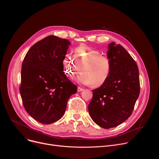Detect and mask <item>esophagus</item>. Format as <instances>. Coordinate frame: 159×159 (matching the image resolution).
<instances>
[{
	"label": "esophagus",
	"mask_w": 159,
	"mask_h": 159,
	"mask_svg": "<svg viewBox=\"0 0 159 159\" xmlns=\"http://www.w3.org/2000/svg\"><path fill=\"white\" fill-rule=\"evenodd\" d=\"M83 90H84V89L80 87H78V88H77V91L78 92H81V91H82Z\"/></svg>",
	"instance_id": "34e87169"
}]
</instances>
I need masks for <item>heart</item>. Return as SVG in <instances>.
I'll use <instances>...</instances> for the list:
<instances>
[{"label":"heart","mask_w":159,"mask_h":159,"mask_svg":"<svg viewBox=\"0 0 159 159\" xmlns=\"http://www.w3.org/2000/svg\"><path fill=\"white\" fill-rule=\"evenodd\" d=\"M74 58L66 55L63 60L64 72L70 79L82 70L78 81L98 87L104 84L110 77L112 63L110 58L95 48L82 45L75 48Z\"/></svg>","instance_id":"b5f03b06"}]
</instances>
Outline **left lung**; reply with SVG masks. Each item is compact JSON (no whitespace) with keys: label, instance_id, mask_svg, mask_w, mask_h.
<instances>
[{"label":"left lung","instance_id":"8db88e82","mask_svg":"<svg viewBox=\"0 0 159 159\" xmlns=\"http://www.w3.org/2000/svg\"><path fill=\"white\" fill-rule=\"evenodd\" d=\"M107 56L112 63L110 77L93 90L88 106L93 121L106 129L118 126L131 115L140 89L137 63L121 45L109 44Z\"/></svg>","mask_w":159,"mask_h":159}]
</instances>
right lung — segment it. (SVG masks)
Returning <instances> with one entry per match:
<instances>
[{
    "mask_svg": "<svg viewBox=\"0 0 159 159\" xmlns=\"http://www.w3.org/2000/svg\"><path fill=\"white\" fill-rule=\"evenodd\" d=\"M70 44L67 39L48 36L32 46L22 61L19 86L22 104L41 123L59 120L68 99L77 93V86L63 72V60Z\"/></svg>",
    "mask_w": 159,
    "mask_h": 159,
    "instance_id": "obj_1",
    "label": "right lung"
}]
</instances>
